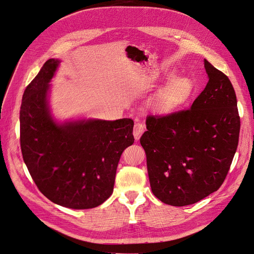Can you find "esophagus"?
Masks as SVG:
<instances>
[{"label": "esophagus", "instance_id": "1", "mask_svg": "<svg viewBox=\"0 0 254 254\" xmlns=\"http://www.w3.org/2000/svg\"><path fill=\"white\" fill-rule=\"evenodd\" d=\"M146 130V127L143 123L141 122H135L134 127H133V136L135 140H139L143 132Z\"/></svg>", "mask_w": 254, "mask_h": 254}]
</instances>
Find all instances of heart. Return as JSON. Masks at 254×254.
<instances>
[{"mask_svg": "<svg viewBox=\"0 0 254 254\" xmlns=\"http://www.w3.org/2000/svg\"><path fill=\"white\" fill-rule=\"evenodd\" d=\"M193 91L192 84L187 79L172 80L157 100V106L162 111H169L186 104Z\"/></svg>", "mask_w": 254, "mask_h": 254, "instance_id": "heart-1", "label": "heart"}]
</instances>
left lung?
I'll return each instance as SVG.
<instances>
[{"label": "left lung", "instance_id": "obj_1", "mask_svg": "<svg viewBox=\"0 0 254 254\" xmlns=\"http://www.w3.org/2000/svg\"><path fill=\"white\" fill-rule=\"evenodd\" d=\"M209 81L190 109L150 114L140 143L154 195L192 204L217 191L237 150L240 117L229 78L204 60Z\"/></svg>", "mask_w": 254, "mask_h": 254}]
</instances>
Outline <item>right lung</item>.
<instances>
[{
  "mask_svg": "<svg viewBox=\"0 0 254 254\" xmlns=\"http://www.w3.org/2000/svg\"><path fill=\"white\" fill-rule=\"evenodd\" d=\"M59 63L55 59L45 62L23 94L22 156L44 196L70 209H92L113 191L121 156L134 141L133 121L55 123L49 109L48 91Z\"/></svg>",
  "mask_w": 254,
  "mask_h": 254,
  "instance_id": "right-lung-1",
  "label": "right lung"
}]
</instances>
